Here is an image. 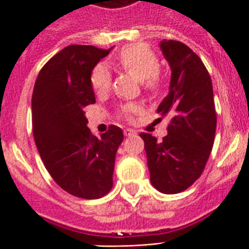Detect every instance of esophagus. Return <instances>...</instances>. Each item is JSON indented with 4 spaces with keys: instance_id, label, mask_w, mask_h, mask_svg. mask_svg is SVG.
Masks as SVG:
<instances>
[{
    "instance_id": "esophagus-1",
    "label": "esophagus",
    "mask_w": 249,
    "mask_h": 249,
    "mask_svg": "<svg viewBox=\"0 0 249 249\" xmlns=\"http://www.w3.org/2000/svg\"><path fill=\"white\" fill-rule=\"evenodd\" d=\"M134 134H136V132H134L133 129H124L125 137H132V136H134Z\"/></svg>"
}]
</instances>
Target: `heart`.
Here are the masks:
<instances>
[{
  "label": "heart",
  "mask_w": 249,
  "mask_h": 249,
  "mask_svg": "<svg viewBox=\"0 0 249 249\" xmlns=\"http://www.w3.org/2000/svg\"><path fill=\"white\" fill-rule=\"evenodd\" d=\"M117 64L120 68L133 74L141 81L142 86L147 92H157L160 87V74H159V60L151 49L145 44H132L124 47L117 56ZM90 83L96 94H104L109 90L112 83V75L107 65L98 64L91 71ZM121 115L130 117L140 112L137 104H124L120 108Z\"/></svg>",
  "instance_id": "1"
}]
</instances>
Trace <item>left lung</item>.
Returning a JSON list of instances; mask_svg holds the SVG:
<instances>
[{"label": "left lung", "instance_id": "1", "mask_svg": "<svg viewBox=\"0 0 249 249\" xmlns=\"http://www.w3.org/2000/svg\"><path fill=\"white\" fill-rule=\"evenodd\" d=\"M160 49L171 66L170 92L158 113L171 116L167 136L159 142L141 133L150 181L159 192L175 195L188 189L202 174L213 149L217 113L212 78L201 58L178 40H162Z\"/></svg>", "mask_w": 249, "mask_h": 249}]
</instances>
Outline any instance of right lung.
<instances>
[{
  "instance_id": "1",
  "label": "right lung",
  "mask_w": 249,
  "mask_h": 249,
  "mask_svg": "<svg viewBox=\"0 0 249 249\" xmlns=\"http://www.w3.org/2000/svg\"><path fill=\"white\" fill-rule=\"evenodd\" d=\"M109 51L66 47L41 68L32 92V132L45 168L65 192L86 200L112 189L115 158L124 140L116 125L100 138L92 136L83 112L95 103L91 71Z\"/></svg>"
}]
</instances>
